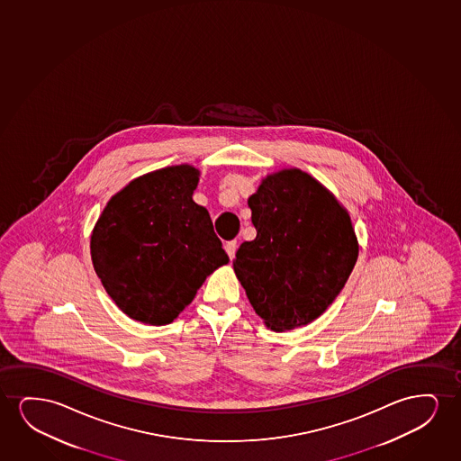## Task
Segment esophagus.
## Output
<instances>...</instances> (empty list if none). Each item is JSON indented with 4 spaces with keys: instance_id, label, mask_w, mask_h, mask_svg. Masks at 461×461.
I'll return each instance as SVG.
<instances>
[{
    "instance_id": "esophagus-1",
    "label": "esophagus",
    "mask_w": 461,
    "mask_h": 461,
    "mask_svg": "<svg viewBox=\"0 0 461 461\" xmlns=\"http://www.w3.org/2000/svg\"><path fill=\"white\" fill-rule=\"evenodd\" d=\"M236 249H238V242H236V240H228L227 244H225V250H227L230 259L234 258V255H236Z\"/></svg>"
}]
</instances>
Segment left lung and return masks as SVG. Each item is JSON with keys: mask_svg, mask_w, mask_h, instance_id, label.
<instances>
[{"mask_svg": "<svg viewBox=\"0 0 461 461\" xmlns=\"http://www.w3.org/2000/svg\"><path fill=\"white\" fill-rule=\"evenodd\" d=\"M249 206L257 238L240 244L234 272L267 328L305 326L334 303L356 265L349 214L297 168L266 177Z\"/></svg>", "mask_w": 461, "mask_h": 461, "instance_id": "1", "label": "left lung"}]
</instances>
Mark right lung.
I'll return each mask as SVG.
<instances>
[{
    "label": "right lung",
    "instance_id": "right-lung-1",
    "mask_svg": "<svg viewBox=\"0 0 461 461\" xmlns=\"http://www.w3.org/2000/svg\"><path fill=\"white\" fill-rule=\"evenodd\" d=\"M198 175L179 165L139 177L112 196L95 223V274L132 320L173 321L209 274L230 261L208 211L192 200Z\"/></svg>",
    "mask_w": 461,
    "mask_h": 461
}]
</instances>
